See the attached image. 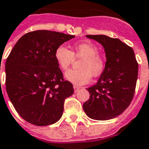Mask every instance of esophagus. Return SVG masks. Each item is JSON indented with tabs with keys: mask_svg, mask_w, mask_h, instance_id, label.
I'll return each instance as SVG.
<instances>
[{
	"mask_svg": "<svg viewBox=\"0 0 149 149\" xmlns=\"http://www.w3.org/2000/svg\"><path fill=\"white\" fill-rule=\"evenodd\" d=\"M79 89H80V87L76 86H74V93H77V92L79 90Z\"/></svg>",
	"mask_w": 149,
	"mask_h": 149,
	"instance_id": "obj_1",
	"label": "esophagus"
}]
</instances>
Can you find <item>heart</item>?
Segmentation results:
<instances>
[{
  "instance_id": "b5f03b06",
  "label": "heart",
  "mask_w": 149,
  "mask_h": 149,
  "mask_svg": "<svg viewBox=\"0 0 149 149\" xmlns=\"http://www.w3.org/2000/svg\"><path fill=\"white\" fill-rule=\"evenodd\" d=\"M99 50L94 45L88 42L75 44L70 51L63 45L57 47L54 53L55 60L60 69L68 70L74 57H82L79 63L80 69L70 70L64 74L68 81L76 86L88 83L93 76L100 75L104 69V60L98 55Z\"/></svg>"
}]
</instances>
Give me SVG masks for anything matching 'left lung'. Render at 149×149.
I'll return each instance as SVG.
<instances>
[{
    "label": "left lung",
    "instance_id": "1",
    "mask_svg": "<svg viewBox=\"0 0 149 149\" xmlns=\"http://www.w3.org/2000/svg\"><path fill=\"white\" fill-rule=\"evenodd\" d=\"M86 38L102 45L106 63L98 81L86 89L90 97L83 104V110L92 119H111L121 115L131 103L138 64L133 49L119 39L102 34L86 35Z\"/></svg>",
    "mask_w": 149,
    "mask_h": 149
}]
</instances>
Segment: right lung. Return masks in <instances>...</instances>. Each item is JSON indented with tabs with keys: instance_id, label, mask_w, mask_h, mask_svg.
<instances>
[{
	"instance_id": "1",
	"label": "right lung",
	"mask_w": 149,
	"mask_h": 149,
	"mask_svg": "<svg viewBox=\"0 0 149 149\" xmlns=\"http://www.w3.org/2000/svg\"><path fill=\"white\" fill-rule=\"evenodd\" d=\"M74 37L50 31L29 32L19 39L7 58V93L28 123L48 126L61 118L64 100L73 94L74 89L63 79L54 53Z\"/></svg>"
}]
</instances>
